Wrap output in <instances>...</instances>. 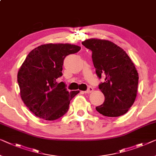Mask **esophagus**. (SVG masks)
Masks as SVG:
<instances>
[{
	"instance_id": "34e87169",
	"label": "esophagus",
	"mask_w": 156,
	"mask_h": 156,
	"mask_svg": "<svg viewBox=\"0 0 156 156\" xmlns=\"http://www.w3.org/2000/svg\"><path fill=\"white\" fill-rule=\"evenodd\" d=\"M92 91H93V88L91 87H89L87 88V90H86V91H85V93H86V94H90V93H91Z\"/></svg>"
}]
</instances>
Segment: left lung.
<instances>
[{"instance_id": "obj_1", "label": "left lung", "mask_w": 156, "mask_h": 156, "mask_svg": "<svg viewBox=\"0 0 156 156\" xmlns=\"http://www.w3.org/2000/svg\"><path fill=\"white\" fill-rule=\"evenodd\" d=\"M82 44L92 52L98 78L105 77L99 85L105 99L96 110L107 117L124 115L134 104L137 93L139 75L134 63L125 51L109 41L91 38Z\"/></svg>"}]
</instances>
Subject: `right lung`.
<instances>
[{"instance_id":"1","label":"right lung","mask_w":156,"mask_h":156,"mask_svg":"<svg viewBox=\"0 0 156 156\" xmlns=\"http://www.w3.org/2000/svg\"><path fill=\"white\" fill-rule=\"evenodd\" d=\"M80 47L71 44H45L29 53L17 74L20 96L27 108L46 120L61 118L69 110L70 101L79 91L69 92L62 76L64 59Z\"/></svg>"}]
</instances>
